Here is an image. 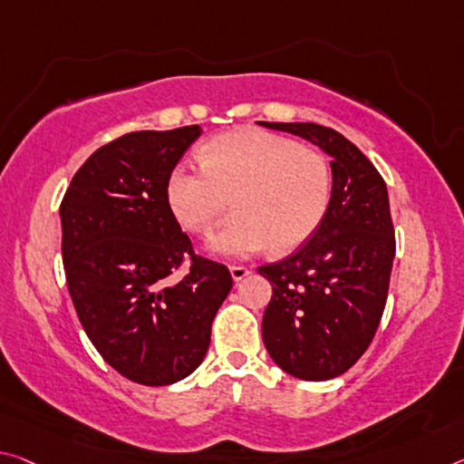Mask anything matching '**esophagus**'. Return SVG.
I'll use <instances>...</instances> for the list:
<instances>
[{
	"instance_id": "esophagus-1",
	"label": "esophagus",
	"mask_w": 464,
	"mask_h": 464,
	"mask_svg": "<svg viewBox=\"0 0 464 464\" xmlns=\"http://www.w3.org/2000/svg\"><path fill=\"white\" fill-rule=\"evenodd\" d=\"M249 275V268L247 266H231V276L235 283L244 281V278Z\"/></svg>"
}]
</instances>
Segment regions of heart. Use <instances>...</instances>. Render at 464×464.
I'll return each instance as SVG.
<instances>
[{"label": "heart", "instance_id": "heart-1", "mask_svg": "<svg viewBox=\"0 0 464 464\" xmlns=\"http://www.w3.org/2000/svg\"><path fill=\"white\" fill-rule=\"evenodd\" d=\"M200 167L175 165L165 202L183 229L208 235L231 200L235 217L210 244L225 258H249L270 246L297 249L320 229L333 200V169L324 154L260 128L208 140Z\"/></svg>", "mask_w": 464, "mask_h": 464}]
</instances>
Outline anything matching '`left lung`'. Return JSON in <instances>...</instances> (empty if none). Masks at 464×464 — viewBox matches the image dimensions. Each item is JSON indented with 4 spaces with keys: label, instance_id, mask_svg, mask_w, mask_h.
<instances>
[{
    "label": "left lung",
    "instance_id": "left-lung-1",
    "mask_svg": "<svg viewBox=\"0 0 464 464\" xmlns=\"http://www.w3.org/2000/svg\"><path fill=\"white\" fill-rule=\"evenodd\" d=\"M310 140L333 157V200L295 254L258 272L272 285L262 338L291 376L324 382L355 365L384 314L394 227L386 183L372 160L333 128L260 121Z\"/></svg>",
    "mask_w": 464,
    "mask_h": 464
}]
</instances>
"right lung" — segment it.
Here are the masks:
<instances>
[{"label":"right lung","mask_w":464,"mask_h":464,"mask_svg":"<svg viewBox=\"0 0 464 464\" xmlns=\"http://www.w3.org/2000/svg\"><path fill=\"white\" fill-rule=\"evenodd\" d=\"M200 128L131 131L101 146L65 192L62 258L84 333L136 384L189 376L229 295L225 264L202 258L165 202V181ZM183 261L179 282L172 275Z\"/></svg>","instance_id":"add662e5"}]
</instances>
